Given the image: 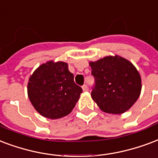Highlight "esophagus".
<instances>
[{
    "instance_id": "1",
    "label": "esophagus",
    "mask_w": 158,
    "mask_h": 158,
    "mask_svg": "<svg viewBox=\"0 0 158 158\" xmlns=\"http://www.w3.org/2000/svg\"><path fill=\"white\" fill-rule=\"evenodd\" d=\"M82 88H83V90H84V91H88V90H89V87H88V85H86V84H84Z\"/></svg>"
}]
</instances>
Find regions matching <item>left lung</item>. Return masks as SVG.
Here are the masks:
<instances>
[{"label":"left lung","instance_id":"left-lung-1","mask_svg":"<svg viewBox=\"0 0 158 158\" xmlns=\"http://www.w3.org/2000/svg\"><path fill=\"white\" fill-rule=\"evenodd\" d=\"M94 77L91 96L101 110L120 114L128 110L140 95L141 77L132 63L118 55L89 63Z\"/></svg>","mask_w":158,"mask_h":158}]
</instances>
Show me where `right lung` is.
<instances>
[{"mask_svg": "<svg viewBox=\"0 0 158 158\" xmlns=\"http://www.w3.org/2000/svg\"><path fill=\"white\" fill-rule=\"evenodd\" d=\"M28 96L35 110L42 116L56 119L68 115L78 102L82 88L74 81V74L64 62L49 61L31 75Z\"/></svg>", "mask_w": 158, "mask_h": 158, "instance_id": "right-lung-1", "label": "right lung"}]
</instances>
